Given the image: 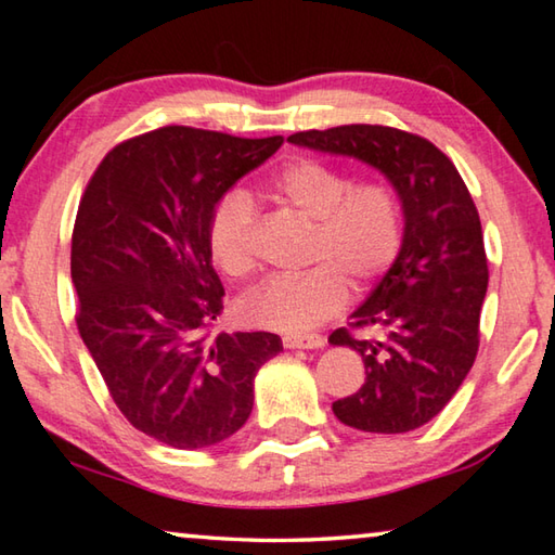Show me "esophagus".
<instances>
[{"label":"esophagus","instance_id":"34e87169","mask_svg":"<svg viewBox=\"0 0 555 555\" xmlns=\"http://www.w3.org/2000/svg\"><path fill=\"white\" fill-rule=\"evenodd\" d=\"M325 340L321 335H288L284 337V347L288 350H318L323 347Z\"/></svg>","mask_w":555,"mask_h":555}]
</instances>
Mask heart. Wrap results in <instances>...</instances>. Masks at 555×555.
Segmentation results:
<instances>
[{"instance_id": "1", "label": "heart", "mask_w": 555, "mask_h": 555, "mask_svg": "<svg viewBox=\"0 0 555 555\" xmlns=\"http://www.w3.org/2000/svg\"><path fill=\"white\" fill-rule=\"evenodd\" d=\"M271 198L313 224L308 264L300 276L271 279L242 304L251 325L276 333H306L340 311L347 281L364 288L397 261L403 240L397 195L382 183H354L343 168L296 158L271 178ZM255 205L242 191L215 203L208 249L232 279L255 269Z\"/></svg>"}]
</instances>
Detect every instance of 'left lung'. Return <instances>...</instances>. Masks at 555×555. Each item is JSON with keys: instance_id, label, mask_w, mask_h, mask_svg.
I'll return each mask as SVG.
<instances>
[{"instance_id": "obj_1", "label": "left lung", "mask_w": 555, "mask_h": 555, "mask_svg": "<svg viewBox=\"0 0 555 555\" xmlns=\"http://www.w3.org/2000/svg\"><path fill=\"white\" fill-rule=\"evenodd\" d=\"M291 144L352 156L377 168L403 210L401 251L350 327L379 331V340L337 327L331 345L362 354V387L333 403L345 426L364 434H406L446 409L480 347L487 294L480 215L453 162L424 137L379 125L298 131Z\"/></svg>"}]
</instances>
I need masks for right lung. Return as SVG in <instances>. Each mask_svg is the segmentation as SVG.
Returning <instances> with one entry per match:
<instances>
[{"mask_svg":"<svg viewBox=\"0 0 555 555\" xmlns=\"http://www.w3.org/2000/svg\"><path fill=\"white\" fill-rule=\"evenodd\" d=\"M281 137L162 127L102 158L73 228L75 323L109 397L142 434L178 450L220 443L247 424L274 333H220L224 288L208 220Z\"/></svg>","mask_w":555,"mask_h":555,"instance_id":"add662e5","label":"right lung"}]
</instances>
